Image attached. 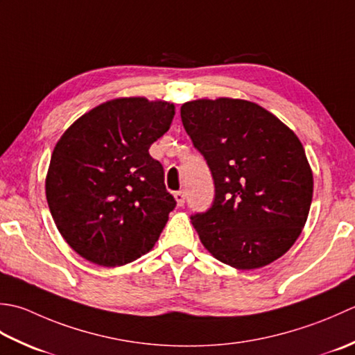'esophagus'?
Returning <instances> with one entry per match:
<instances>
[{"label":"esophagus","instance_id":"obj_1","mask_svg":"<svg viewBox=\"0 0 355 355\" xmlns=\"http://www.w3.org/2000/svg\"><path fill=\"white\" fill-rule=\"evenodd\" d=\"M173 196H175V200H176V204L179 205V207H182L184 204H185V193L180 190V191H176L175 194H173Z\"/></svg>","mask_w":355,"mask_h":355}]
</instances>
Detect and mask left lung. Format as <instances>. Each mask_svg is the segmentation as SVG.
<instances>
[{
    "mask_svg": "<svg viewBox=\"0 0 355 355\" xmlns=\"http://www.w3.org/2000/svg\"><path fill=\"white\" fill-rule=\"evenodd\" d=\"M180 118L214 180L211 208L191 216L202 245L237 270L262 268L284 256L313 200V171L299 137L245 99L188 101Z\"/></svg>",
    "mask_w": 355,
    "mask_h": 355,
    "instance_id": "8db88e82",
    "label": "left lung"
}]
</instances>
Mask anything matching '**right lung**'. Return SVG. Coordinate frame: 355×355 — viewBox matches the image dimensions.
<instances>
[{
    "instance_id": "add662e5",
    "label": "right lung",
    "mask_w": 355,
    "mask_h": 355,
    "mask_svg": "<svg viewBox=\"0 0 355 355\" xmlns=\"http://www.w3.org/2000/svg\"><path fill=\"white\" fill-rule=\"evenodd\" d=\"M173 118L167 101L116 98L84 113L56 142L47 204L64 241L89 262L122 266L155 247L176 200L148 148Z\"/></svg>"
}]
</instances>
